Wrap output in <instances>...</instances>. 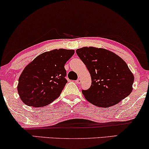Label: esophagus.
<instances>
[{"label":"esophagus","mask_w":149,"mask_h":149,"mask_svg":"<svg viewBox=\"0 0 149 149\" xmlns=\"http://www.w3.org/2000/svg\"><path fill=\"white\" fill-rule=\"evenodd\" d=\"M75 82H76V84H81V79H77V81Z\"/></svg>","instance_id":"34e87169"}]
</instances>
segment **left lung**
Segmentation results:
<instances>
[{"mask_svg": "<svg viewBox=\"0 0 149 149\" xmlns=\"http://www.w3.org/2000/svg\"><path fill=\"white\" fill-rule=\"evenodd\" d=\"M76 53L91 75V86L82 90L90 103L98 107H111L131 94L134 74L119 56L94 47L79 49Z\"/></svg>", "mask_w": 149, "mask_h": 149, "instance_id": "1", "label": "left lung"}]
</instances>
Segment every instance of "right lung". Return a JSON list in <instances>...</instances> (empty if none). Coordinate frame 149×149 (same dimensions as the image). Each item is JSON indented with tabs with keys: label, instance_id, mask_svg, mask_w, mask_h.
I'll use <instances>...</instances> for the list:
<instances>
[{
	"label": "right lung",
	"instance_id": "1",
	"mask_svg": "<svg viewBox=\"0 0 149 149\" xmlns=\"http://www.w3.org/2000/svg\"><path fill=\"white\" fill-rule=\"evenodd\" d=\"M74 53V50L55 49L38 55L26 66L18 85L23 103L43 107L59 97L67 83L64 65Z\"/></svg>",
	"mask_w": 149,
	"mask_h": 149
}]
</instances>
